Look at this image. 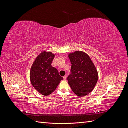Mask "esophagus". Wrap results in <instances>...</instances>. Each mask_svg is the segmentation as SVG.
<instances>
[{
    "mask_svg": "<svg viewBox=\"0 0 128 128\" xmlns=\"http://www.w3.org/2000/svg\"><path fill=\"white\" fill-rule=\"evenodd\" d=\"M64 79L65 80H66V78H67V75H64Z\"/></svg>",
    "mask_w": 128,
    "mask_h": 128,
    "instance_id": "34e87169",
    "label": "esophagus"
}]
</instances>
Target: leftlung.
<instances>
[{"mask_svg": "<svg viewBox=\"0 0 128 128\" xmlns=\"http://www.w3.org/2000/svg\"><path fill=\"white\" fill-rule=\"evenodd\" d=\"M72 64L70 74L67 80L72 91L80 96L88 94L93 90L98 79V72L86 53L75 51L68 55Z\"/></svg>", "mask_w": 128, "mask_h": 128, "instance_id": "left-lung-1", "label": "left lung"}]
</instances>
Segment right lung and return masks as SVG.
<instances>
[{"label":"right lung","instance_id":"add662e5","mask_svg":"<svg viewBox=\"0 0 128 128\" xmlns=\"http://www.w3.org/2000/svg\"><path fill=\"white\" fill-rule=\"evenodd\" d=\"M55 55L51 52H42L31 67L30 79L32 86L40 94L47 96L54 91L63 77L52 66Z\"/></svg>","mask_w":128,"mask_h":128}]
</instances>
